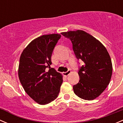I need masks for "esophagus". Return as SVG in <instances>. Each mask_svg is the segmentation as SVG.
I'll use <instances>...</instances> for the list:
<instances>
[{"label": "esophagus", "instance_id": "esophagus-1", "mask_svg": "<svg viewBox=\"0 0 123 123\" xmlns=\"http://www.w3.org/2000/svg\"><path fill=\"white\" fill-rule=\"evenodd\" d=\"M71 73V71L70 70H68V71L65 72V73H63V75H64V76H68Z\"/></svg>", "mask_w": 123, "mask_h": 123}]
</instances>
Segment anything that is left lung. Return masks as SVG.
<instances>
[{
    "mask_svg": "<svg viewBox=\"0 0 123 123\" xmlns=\"http://www.w3.org/2000/svg\"><path fill=\"white\" fill-rule=\"evenodd\" d=\"M61 34L71 40L77 58L84 62L78 73L79 82L73 86L74 93L83 99H95L111 80L112 65L110 55L98 40L85 31H69Z\"/></svg>",
    "mask_w": 123,
    "mask_h": 123,
    "instance_id": "1",
    "label": "left lung"
}]
</instances>
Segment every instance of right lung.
Returning a JSON list of instances; mask_svg holds the SVG:
<instances>
[{
  "label": "right lung",
  "mask_w": 123,
  "mask_h": 123,
  "mask_svg": "<svg viewBox=\"0 0 123 123\" xmlns=\"http://www.w3.org/2000/svg\"><path fill=\"white\" fill-rule=\"evenodd\" d=\"M61 35L41 36L23 50L19 59L18 77L25 92L40 105H46L58 97L62 75L50 68L53 50Z\"/></svg>",
  "instance_id": "right-lung-1"
}]
</instances>
